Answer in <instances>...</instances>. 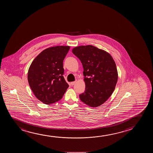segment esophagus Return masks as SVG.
<instances>
[{
  "label": "esophagus",
  "instance_id": "1",
  "mask_svg": "<svg viewBox=\"0 0 153 153\" xmlns=\"http://www.w3.org/2000/svg\"><path fill=\"white\" fill-rule=\"evenodd\" d=\"M76 83V81L75 82H71V86H73Z\"/></svg>",
  "mask_w": 153,
  "mask_h": 153
}]
</instances>
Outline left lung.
<instances>
[{
    "label": "left lung",
    "mask_w": 153,
    "mask_h": 153,
    "mask_svg": "<svg viewBox=\"0 0 153 153\" xmlns=\"http://www.w3.org/2000/svg\"><path fill=\"white\" fill-rule=\"evenodd\" d=\"M73 53L79 58L84 68V93L80 100L91 107L104 103L115 88L118 80L116 66L109 53L91 45L76 47Z\"/></svg>",
    "instance_id": "left-lung-1"
}]
</instances>
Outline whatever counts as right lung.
I'll return each instance as SVG.
<instances>
[{
  "instance_id": "obj_1",
  "label": "right lung",
  "mask_w": 153,
  "mask_h": 153,
  "mask_svg": "<svg viewBox=\"0 0 153 153\" xmlns=\"http://www.w3.org/2000/svg\"><path fill=\"white\" fill-rule=\"evenodd\" d=\"M69 46H55L45 49L35 58L28 73V81L34 95L45 104L62 98L69 85L63 75V61Z\"/></svg>"
}]
</instances>
